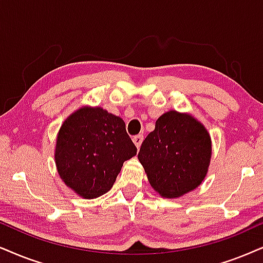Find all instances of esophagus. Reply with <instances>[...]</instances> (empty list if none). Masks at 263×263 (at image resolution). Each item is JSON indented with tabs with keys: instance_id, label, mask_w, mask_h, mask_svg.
Here are the masks:
<instances>
[{
	"instance_id": "obj_1",
	"label": "esophagus",
	"mask_w": 263,
	"mask_h": 263,
	"mask_svg": "<svg viewBox=\"0 0 263 263\" xmlns=\"http://www.w3.org/2000/svg\"><path fill=\"white\" fill-rule=\"evenodd\" d=\"M143 135H137V136H134V138H132V141H134V143L136 144V147L139 148L141 147L142 142H143Z\"/></svg>"
}]
</instances>
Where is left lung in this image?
Segmentation results:
<instances>
[{
	"label": "left lung",
	"instance_id": "1",
	"mask_svg": "<svg viewBox=\"0 0 263 263\" xmlns=\"http://www.w3.org/2000/svg\"><path fill=\"white\" fill-rule=\"evenodd\" d=\"M210 158L211 139L204 126L172 110L156 120L138 153L149 183L164 198H178L197 188Z\"/></svg>",
	"mask_w": 263,
	"mask_h": 263
}]
</instances>
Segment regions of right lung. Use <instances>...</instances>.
<instances>
[{"label": "right lung", "mask_w": 263, "mask_h": 263, "mask_svg": "<svg viewBox=\"0 0 263 263\" xmlns=\"http://www.w3.org/2000/svg\"><path fill=\"white\" fill-rule=\"evenodd\" d=\"M136 154L121 118L102 108H81L59 129L54 158L65 184L93 199L110 191L122 164Z\"/></svg>", "instance_id": "add662e5"}]
</instances>
